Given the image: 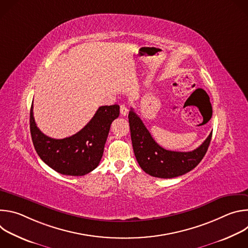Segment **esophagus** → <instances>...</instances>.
I'll list each match as a JSON object with an SVG mask.
<instances>
[{
  "label": "esophagus",
  "mask_w": 248,
  "mask_h": 248,
  "mask_svg": "<svg viewBox=\"0 0 248 248\" xmlns=\"http://www.w3.org/2000/svg\"><path fill=\"white\" fill-rule=\"evenodd\" d=\"M120 111H121V115H122V116H126L127 113H128V110H127V108H126V106H124V105H122V106H121Z\"/></svg>",
  "instance_id": "esophagus-1"
}]
</instances>
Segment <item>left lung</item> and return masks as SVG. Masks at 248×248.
Returning <instances> with one entry per match:
<instances>
[{
  "mask_svg": "<svg viewBox=\"0 0 248 248\" xmlns=\"http://www.w3.org/2000/svg\"><path fill=\"white\" fill-rule=\"evenodd\" d=\"M131 142L135 158L146 173L161 179H171L193 170L205 156L212 132L204 142L190 152H176L161 147L131 108L128 114Z\"/></svg>",
  "mask_w": 248,
  "mask_h": 248,
  "instance_id": "left-lung-1",
  "label": "left lung"
}]
</instances>
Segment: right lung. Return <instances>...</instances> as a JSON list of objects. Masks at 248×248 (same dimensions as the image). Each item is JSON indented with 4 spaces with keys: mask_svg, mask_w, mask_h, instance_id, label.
<instances>
[{
    "mask_svg": "<svg viewBox=\"0 0 248 248\" xmlns=\"http://www.w3.org/2000/svg\"><path fill=\"white\" fill-rule=\"evenodd\" d=\"M120 116V106H101L78 133L62 139L45 135L37 127L30 109V133L35 150L54 170L65 175H84L96 169L103 156L111 124Z\"/></svg>",
    "mask_w": 248,
    "mask_h": 248,
    "instance_id": "add662e5",
    "label": "right lung"
}]
</instances>
